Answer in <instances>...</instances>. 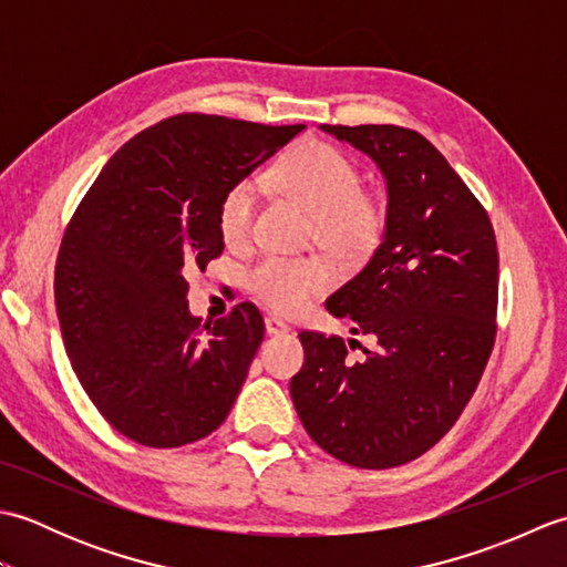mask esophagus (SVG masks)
I'll return each instance as SVG.
<instances>
[{
    "label": "esophagus",
    "instance_id": "34e87169",
    "mask_svg": "<svg viewBox=\"0 0 567 567\" xmlns=\"http://www.w3.org/2000/svg\"><path fill=\"white\" fill-rule=\"evenodd\" d=\"M265 331H268L270 336H282L290 331V327H287L280 317H265Z\"/></svg>",
    "mask_w": 567,
    "mask_h": 567
}]
</instances>
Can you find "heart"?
I'll return each instance as SVG.
<instances>
[{
    "mask_svg": "<svg viewBox=\"0 0 567 567\" xmlns=\"http://www.w3.org/2000/svg\"><path fill=\"white\" fill-rule=\"evenodd\" d=\"M272 185L311 214V240L343 265L365 262L378 250L388 212L360 189L351 158L329 143L305 141L275 163ZM256 183L238 179L219 204V231L226 246H244L256 214ZM248 290L280 315H297L333 285V268L321 256H265L248 270Z\"/></svg>",
    "mask_w": 567,
    "mask_h": 567,
    "instance_id": "b5f03b06",
    "label": "heart"
}]
</instances>
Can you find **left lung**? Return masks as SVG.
Segmentation results:
<instances>
[{
  "label": "left lung",
  "mask_w": 567,
  "mask_h": 567,
  "mask_svg": "<svg viewBox=\"0 0 567 567\" xmlns=\"http://www.w3.org/2000/svg\"><path fill=\"white\" fill-rule=\"evenodd\" d=\"M378 163L388 224L378 250L327 299L355 339L302 331L290 394L307 433L353 467L414 461L463 414L497 333L499 256L483 204L412 128L321 126ZM348 347L364 355L351 359Z\"/></svg>",
  "instance_id": "1"
}]
</instances>
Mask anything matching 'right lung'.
<instances>
[{
    "mask_svg": "<svg viewBox=\"0 0 567 567\" xmlns=\"http://www.w3.org/2000/svg\"><path fill=\"white\" fill-rule=\"evenodd\" d=\"M302 124L177 114L118 148L72 214L55 262V309L72 370L97 412L148 449L224 424L265 323L240 302L189 315L187 277L219 258L224 192Z\"/></svg>",
    "mask_w": 567,
    "mask_h": 567,
    "instance_id": "1",
    "label": "right lung"
}]
</instances>
